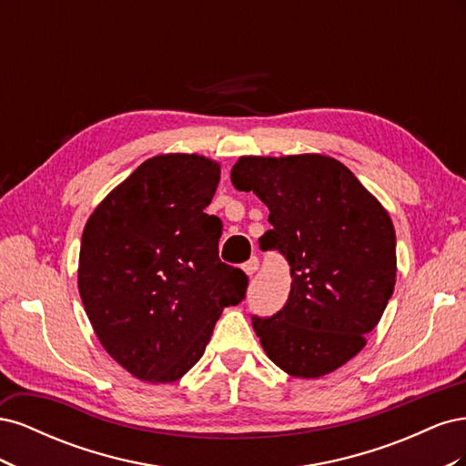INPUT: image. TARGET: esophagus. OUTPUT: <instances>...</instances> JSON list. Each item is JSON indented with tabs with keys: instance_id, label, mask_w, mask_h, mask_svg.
Listing matches in <instances>:
<instances>
[{
	"instance_id": "esophagus-1",
	"label": "esophagus",
	"mask_w": 466,
	"mask_h": 466,
	"mask_svg": "<svg viewBox=\"0 0 466 466\" xmlns=\"http://www.w3.org/2000/svg\"><path fill=\"white\" fill-rule=\"evenodd\" d=\"M258 266H260L258 258H257V257H252L250 260H247V262L243 264V270H245L248 276H252V274H255V272L258 270Z\"/></svg>"
}]
</instances>
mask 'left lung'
<instances>
[{
  "label": "left lung",
  "instance_id": "left-lung-1",
  "mask_svg": "<svg viewBox=\"0 0 466 466\" xmlns=\"http://www.w3.org/2000/svg\"><path fill=\"white\" fill-rule=\"evenodd\" d=\"M231 182L270 209L272 229L258 238L260 248L289 264L286 305L272 317L252 315L264 351L293 377L338 370L361 351L394 289L397 235L389 214L327 155L241 157Z\"/></svg>",
  "mask_w": 466,
  "mask_h": 466
}]
</instances>
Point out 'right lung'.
<instances>
[{
  "label": "right lung",
  "instance_id": "add662e5",
  "mask_svg": "<svg viewBox=\"0 0 466 466\" xmlns=\"http://www.w3.org/2000/svg\"><path fill=\"white\" fill-rule=\"evenodd\" d=\"M219 165L157 155L96 206L81 237L77 286L112 360L149 383H173L204 356L221 311L248 276L219 260L221 219L206 214Z\"/></svg>",
  "mask_w": 466,
  "mask_h": 466
}]
</instances>
